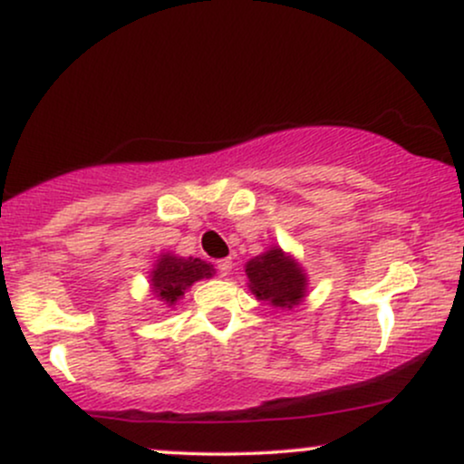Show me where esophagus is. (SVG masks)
Masks as SVG:
<instances>
[{
    "mask_svg": "<svg viewBox=\"0 0 464 464\" xmlns=\"http://www.w3.org/2000/svg\"><path fill=\"white\" fill-rule=\"evenodd\" d=\"M231 268H233V262L231 259H218L216 262V270H218V275L220 276H227L228 273H231Z\"/></svg>",
    "mask_w": 464,
    "mask_h": 464,
    "instance_id": "esophagus-1",
    "label": "esophagus"
}]
</instances>
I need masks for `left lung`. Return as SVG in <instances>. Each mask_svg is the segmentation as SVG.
Here are the masks:
<instances>
[{
  "instance_id": "left-lung-1",
  "label": "left lung",
  "mask_w": 464,
  "mask_h": 464,
  "mask_svg": "<svg viewBox=\"0 0 464 464\" xmlns=\"http://www.w3.org/2000/svg\"><path fill=\"white\" fill-rule=\"evenodd\" d=\"M250 290L275 307H292L305 296V275L284 250L273 248L246 264Z\"/></svg>"
}]
</instances>
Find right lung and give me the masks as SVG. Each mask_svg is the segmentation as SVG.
<instances>
[{"label": "right lung", "instance_id": "add662e5", "mask_svg": "<svg viewBox=\"0 0 464 464\" xmlns=\"http://www.w3.org/2000/svg\"><path fill=\"white\" fill-rule=\"evenodd\" d=\"M211 275H214V266L202 262V259L174 257L168 253L159 259V264L152 270L154 295L174 305L194 281Z\"/></svg>", "mask_w": 464, "mask_h": 464}]
</instances>
